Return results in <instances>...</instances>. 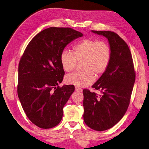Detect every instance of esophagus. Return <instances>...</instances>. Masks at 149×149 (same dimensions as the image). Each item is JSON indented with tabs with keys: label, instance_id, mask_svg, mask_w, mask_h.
Returning a JSON list of instances; mask_svg holds the SVG:
<instances>
[{
	"label": "esophagus",
	"instance_id": "1",
	"mask_svg": "<svg viewBox=\"0 0 149 149\" xmlns=\"http://www.w3.org/2000/svg\"><path fill=\"white\" fill-rule=\"evenodd\" d=\"M75 91L80 93V92H82V89L78 87H75Z\"/></svg>",
	"mask_w": 149,
	"mask_h": 149
}]
</instances>
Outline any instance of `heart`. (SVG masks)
Instances as JSON below:
<instances>
[{"mask_svg": "<svg viewBox=\"0 0 149 149\" xmlns=\"http://www.w3.org/2000/svg\"><path fill=\"white\" fill-rule=\"evenodd\" d=\"M111 50L109 45L97 40L84 39L73 47V52L63 50L60 55L63 69L71 72L77 62H81L83 71L66 76L65 83L77 87H86L94 81L96 75L100 77L109 66Z\"/></svg>", "mask_w": 149, "mask_h": 149, "instance_id": "heart-1", "label": "heart"}]
</instances>
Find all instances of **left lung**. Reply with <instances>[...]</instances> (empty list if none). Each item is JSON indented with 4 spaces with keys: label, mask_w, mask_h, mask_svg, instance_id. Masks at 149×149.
<instances>
[{
    "label": "left lung",
    "mask_w": 149,
    "mask_h": 149,
    "mask_svg": "<svg viewBox=\"0 0 149 149\" xmlns=\"http://www.w3.org/2000/svg\"><path fill=\"white\" fill-rule=\"evenodd\" d=\"M92 32L107 38L111 58L105 73L92 86L101 94L83 90V118L89 127L103 131L115 125L127 111L136 73L131 53L123 39L111 31Z\"/></svg>",
    "instance_id": "8db88e82"
}]
</instances>
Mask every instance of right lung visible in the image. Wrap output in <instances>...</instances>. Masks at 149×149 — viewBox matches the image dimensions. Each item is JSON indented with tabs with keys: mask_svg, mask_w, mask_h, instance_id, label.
I'll list each match as a JSON object with an SVG mask.
<instances>
[{
	"mask_svg": "<svg viewBox=\"0 0 149 149\" xmlns=\"http://www.w3.org/2000/svg\"><path fill=\"white\" fill-rule=\"evenodd\" d=\"M83 35L71 28L45 29L31 40L21 57L18 96L26 116L40 128H52L61 120L74 86H58L65 74L60 55L68 44Z\"/></svg>",
	"mask_w": 149,
	"mask_h": 149,
	"instance_id": "obj_1",
	"label": "right lung"
}]
</instances>
